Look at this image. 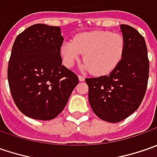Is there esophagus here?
Returning <instances> with one entry per match:
<instances>
[{
    "mask_svg": "<svg viewBox=\"0 0 157 157\" xmlns=\"http://www.w3.org/2000/svg\"><path fill=\"white\" fill-rule=\"evenodd\" d=\"M78 80L80 82L85 81V77H83V76L81 75H78Z\"/></svg>",
    "mask_w": 157,
    "mask_h": 157,
    "instance_id": "1",
    "label": "esophagus"
}]
</instances>
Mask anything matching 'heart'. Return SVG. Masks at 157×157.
<instances>
[{
    "label": "heart",
    "mask_w": 157,
    "mask_h": 157,
    "mask_svg": "<svg viewBox=\"0 0 157 157\" xmlns=\"http://www.w3.org/2000/svg\"><path fill=\"white\" fill-rule=\"evenodd\" d=\"M125 39L119 33L94 30L77 35L71 42L61 45L63 64L71 68L84 54L81 69L95 75H105L116 68L123 57Z\"/></svg>",
    "instance_id": "obj_1"
}]
</instances>
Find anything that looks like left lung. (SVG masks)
<instances>
[{"mask_svg":"<svg viewBox=\"0 0 157 157\" xmlns=\"http://www.w3.org/2000/svg\"><path fill=\"white\" fill-rule=\"evenodd\" d=\"M125 39L123 57L108 75L86 78L88 100L98 117L111 123L136 112L146 93L149 71L145 40L136 29L121 24Z\"/></svg>","mask_w":157,"mask_h":157,"instance_id":"8db88e82","label":"left lung"}]
</instances>
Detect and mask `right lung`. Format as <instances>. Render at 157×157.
Here are the masks:
<instances>
[{
  "instance_id": "obj_1",
  "label": "right lung",
  "mask_w": 157,
  "mask_h": 157,
  "mask_svg": "<svg viewBox=\"0 0 157 157\" xmlns=\"http://www.w3.org/2000/svg\"><path fill=\"white\" fill-rule=\"evenodd\" d=\"M60 28L35 24L17 36L12 47L8 79L18 109L40 121L56 118L66 105L78 76L62 64Z\"/></svg>"
}]
</instances>
